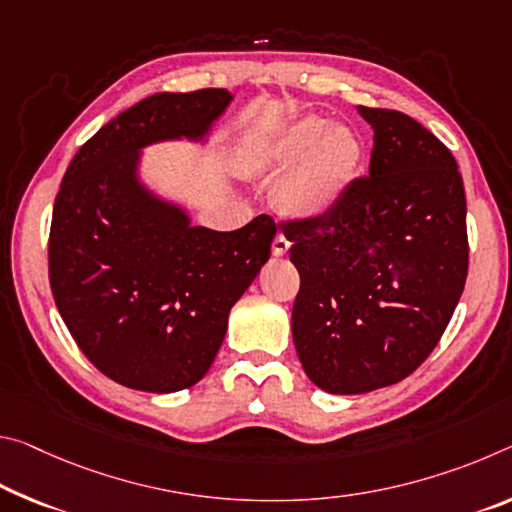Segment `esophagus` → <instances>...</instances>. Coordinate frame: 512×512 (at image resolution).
<instances>
[{"label": "esophagus", "instance_id": "1", "mask_svg": "<svg viewBox=\"0 0 512 512\" xmlns=\"http://www.w3.org/2000/svg\"><path fill=\"white\" fill-rule=\"evenodd\" d=\"M289 239L285 237V234L282 232H278L275 234V239H273V255H278V257H282V255H287L289 253Z\"/></svg>", "mask_w": 512, "mask_h": 512}]
</instances>
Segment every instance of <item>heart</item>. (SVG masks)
I'll list each match as a JSON object with an SVG mask.
<instances>
[{"label": "heart", "instance_id": "1", "mask_svg": "<svg viewBox=\"0 0 512 512\" xmlns=\"http://www.w3.org/2000/svg\"><path fill=\"white\" fill-rule=\"evenodd\" d=\"M362 145L351 129L307 116L285 129L259 152L262 168L285 170L280 202L291 214L321 216L342 200L360 164Z\"/></svg>", "mask_w": 512, "mask_h": 512}]
</instances>
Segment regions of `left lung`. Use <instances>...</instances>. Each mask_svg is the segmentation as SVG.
Here are the masks:
<instances>
[{
  "mask_svg": "<svg viewBox=\"0 0 512 512\" xmlns=\"http://www.w3.org/2000/svg\"><path fill=\"white\" fill-rule=\"evenodd\" d=\"M373 127L369 175L321 216L282 223L300 275L291 332L303 369L332 394L408 378L440 342L467 280V202L451 150L394 109Z\"/></svg>",
  "mask_w": 512,
  "mask_h": 512,
  "instance_id": "obj_1",
  "label": "left lung"
}]
</instances>
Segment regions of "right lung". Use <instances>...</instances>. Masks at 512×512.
<instances>
[{
    "label": "right lung",
    "mask_w": 512,
    "mask_h": 512,
    "mask_svg": "<svg viewBox=\"0 0 512 512\" xmlns=\"http://www.w3.org/2000/svg\"><path fill=\"white\" fill-rule=\"evenodd\" d=\"M230 100L225 88L145 97L81 145L56 193L47 243L54 303L81 353L125 387L164 394L196 385L232 305L271 255L269 214L214 232L136 182L139 148L198 139Z\"/></svg>",
    "instance_id": "add662e5"
}]
</instances>
